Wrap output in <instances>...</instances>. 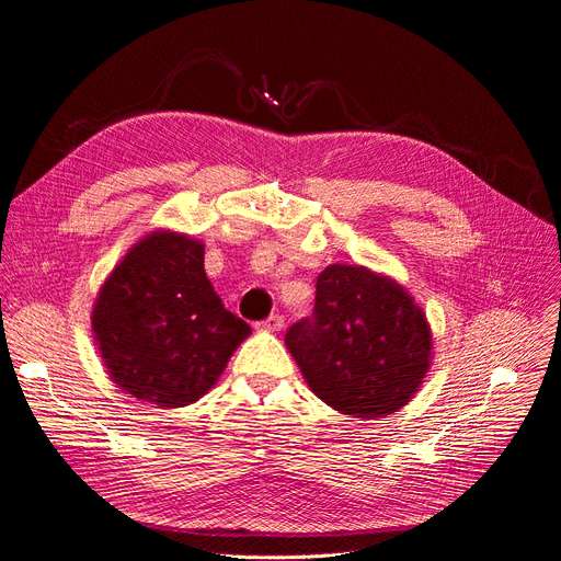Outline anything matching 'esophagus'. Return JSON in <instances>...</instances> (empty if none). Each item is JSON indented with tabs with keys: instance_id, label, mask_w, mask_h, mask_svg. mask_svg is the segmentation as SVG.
<instances>
[{
	"instance_id": "obj_1",
	"label": "esophagus",
	"mask_w": 561,
	"mask_h": 561,
	"mask_svg": "<svg viewBox=\"0 0 561 561\" xmlns=\"http://www.w3.org/2000/svg\"><path fill=\"white\" fill-rule=\"evenodd\" d=\"M261 327L265 329V331H282V327H284V317L282 314H270Z\"/></svg>"
}]
</instances>
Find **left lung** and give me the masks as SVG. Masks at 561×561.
Wrapping results in <instances>:
<instances>
[{
	"label": "left lung",
	"instance_id": "8db88e82",
	"mask_svg": "<svg viewBox=\"0 0 561 561\" xmlns=\"http://www.w3.org/2000/svg\"><path fill=\"white\" fill-rule=\"evenodd\" d=\"M284 342L323 403L366 420L417 393L433 350L426 314L399 282L342 263L319 275L312 317Z\"/></svg>",
	"mask_w": 561,
	"mask_h": 561
}]
</instances>
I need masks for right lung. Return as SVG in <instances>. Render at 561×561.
<instances>
[{
  "label": "right lung",
  "mask_w": 561,
  "mask_h": 561,
  "mask_svg": "<svg viewBox=\"0 0 561 561\" xmlns=\"http://www.w3.org/2000/svg\"><path fill=\"white\" fill-rule=\"evenodd\" d=\"M93 337L114 385L158 408H184L216 385L251 327L205 273V244L153 230L102 284Z\"/></svg>",
  "instance_id": "obj_1"
}]
</instances>
